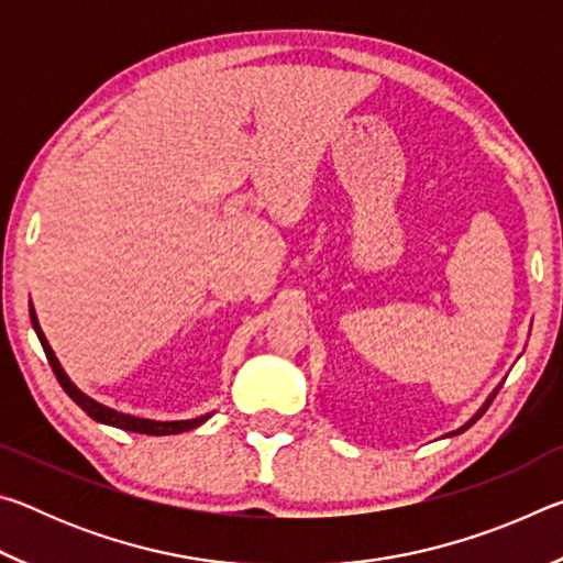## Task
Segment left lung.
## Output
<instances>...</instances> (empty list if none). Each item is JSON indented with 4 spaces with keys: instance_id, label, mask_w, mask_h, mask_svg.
Here are the masks:
<instances>
[{
    "instance_id": "left-lung-1",
    "label": "left lung",
    "mask_w": 563,
    "mask_h": 563,
    "mask_svg": "<svg viewBox=\"0 0 563 563\" xmlns=\"http://www.w3.org/2000/svg\"><path fill=\"white\" fill-rule=\"evenodd\" d=\"M497 393H499V387H497V389H494V393H492V395L487 397V402H484V405H482L479 409H476V412H474V417L470 419V422H466V424H462V427H460V430H454V432H450V434H446V437H454V434H462V432H466V430H470V427H472V424L476 422V419H479V417H482L484 412H487V407L492 405V399H494V397H497Z\"/></svg>"
}]
</instances>
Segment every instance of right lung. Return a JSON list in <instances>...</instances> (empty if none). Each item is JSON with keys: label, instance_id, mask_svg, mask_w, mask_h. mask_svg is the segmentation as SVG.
<instances>
[{"label": "right lung", "instance_id": "right-lung-1", "mask_svg": "<svg viewBox=\"0 0 563 563\" xmlns=\"http://www.w3.org/2000/svg\"><path fill=\"white\" fill-rule=\"evenodd\" d=\"M30 316H32V325H34L36 338H40L42 347H44V352H46V360H49V365H52V369H54L56 379H59V385L64 387V393L69 395V397L74 399V402L79 405V407L84 409V412H87L91 419H97V422L119 427V430H126V432L156 434V437H161V434H178V432L194 430V427L203 424L206 419L213 415V412H211V415H201V417H194V419H174V422H161V419L133 417V415L119 412V409H111V407H107V405L97 402V399H91L89 395H84L81 389L71 383L69 375L64 373V367L59 365V360H56L52 345H49V342H46V338H44V332H42V328H40V320H36V312H34L32 305H30Z\"/></svg>", "mask_w": 563, "mask_h": 563}]
</instances>
